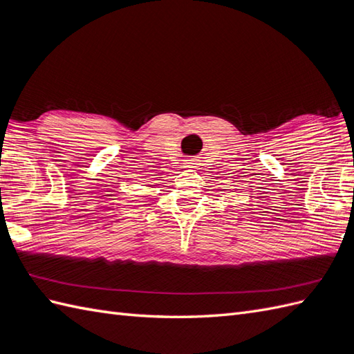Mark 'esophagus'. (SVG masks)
Segmentation results:
<instances>
[{"instance_id": "1", "label": "esophagus", "mask_w": 354, "mask_h": 354, "mask_svg": "<svg viewBox=\"0 0 354 354\" xmlns=\"http://www.w3.org/2000/svg\"><path fill=\"white\" fill-rule=\"evenodd\" d=\"M185 165L187 167H198L199 160L198 158H189V160H185Z\"/></svg>"}]
</instances>
